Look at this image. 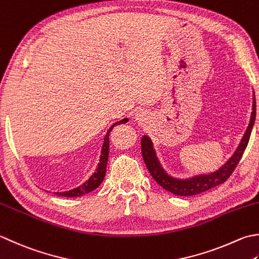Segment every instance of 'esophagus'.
Here are the masks:
<instances>
[{
	"label": "esophagus",
	"instance_id": "34e87169",
	"mask_svg": "<svg viewBox=\"0 0 259 259\" xmlns=\"http://www.w3.org/2000/svg\"><path fill=\"white\" fill-rule=\"evenodd\" d=\"M135 118H136V120L138 121V122H146L147 120L149 119V114H148V112H147V111H145V110H139L138 112L136 113V115H135Z\"/></svg>",
	"mask_w": 259,
	"mask_h": 259
}]
</instances>
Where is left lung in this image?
Masks as SVG:
<instances>
[{
	"label": "left lung",
	"mask_w": 259,
	"mask_h": 259,
	"mask_svg": "<svg viewBox=\"0 0 259 259\" xmlns=\"http://www.w3.org/2000/svg\"><path fill=\"white\" fill-rule=\"evenodd\" d=\"M255 120L256 100L255 92L252 91V106L250 120L239 145H238L230 158L228 159L219 169L211 171V173L197 174L190 177H185V179H180V177L169 175L164 169L158 156H157L153 140H151L150 137L147 135H145L143 138H141V153H143L145 164L147 166V168H148L150 175L153 176V179L163 187V189L170 192V193L180 196H191L203 193V192L207 190H211L212 187H215L224 183V182L228 180V177L231 175L232 171L235 170L236 166L241 159L242 154H244V151L248 145V141H249L252 128H254Z\"/></svg>",
	"instance_id": "8db88e82"
}]
</instances>
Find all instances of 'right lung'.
Listing matches in <instances>:
<instances>
[{"mask_svg": "<svg viewBox=\"0 0 259 259\" xmlns=\"http://www.w3.org/2000/svg\"><path fill=\"white\" fill-rule=\"evenodd\" d=\"M129 121L128 118L122 119L118 121V122L113 123L110 126L108 133L104 136V140H103V145H102V149H101V155H100V161L98 166H96V169L94 173L91 175L90 179L84 182L82 185H79L77 187H75L73 190L69 191H64V192H54L55 194H57L59 196H66V197H76V196H82L86 193H90V192L94 191L96 187H99L104 180V176L106 173V165H108V158H109V135L111 131H112L113 126L121 124V123H126Z\"/></svg>", "mask_w": 259, "mask_h": 259, "instance_id": "add662e5", "label": "right lung"}]
</instances>
